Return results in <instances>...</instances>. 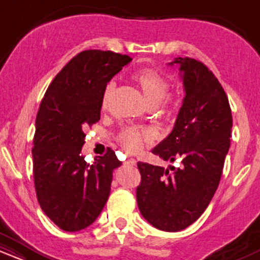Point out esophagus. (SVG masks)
I'll return each instance as SVG.
<instances>
[{"label":"esophagus","instance_id":"obj_1","mask_svg":"<svg viewBox=\"0 0 260 260\" xmlns=\"http://www.w3.org/2000/svg\"><path fill=\"white\" fill-rule=\"evenodd\" d=\"M124 164H127V165H129V166H136V161L134 160H128Z\"/></svg>","mask_w":260,"mask_h":260}]
</instances>
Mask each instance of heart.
<instances>
[{
  "label": "heart",
  "instance_id": "b5f03b06",
  "mask_svg": "<svg viewBox=\"0 0 260 260\" xmlns=\"http://www.w3.org/2000/svg\"><path fill=\"white\" fill-rule=\"evenodd\" d=\"M132 79L137 84L139 85L140 90L144 95L145 100L150 106H156L165 99L169 91V82L166 80L165 77L156 70L153 68H143V70L137 71L133 73ZM113 85L110 83L104 90L103 99H101V106L105 107L109 100L110 95H111ZM154 138L151 131L147 128H137L129 127L122 131L120 134V142L126 149L127 153L136 154L143 149L144 143L151 142Z\"/></svg>",
  "mask_w": 260,
  "mask_h": 260
}]
</instances>
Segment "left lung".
Wrapping results in <instances>:
<instances>
[{
  "mask_svg": "<svg viewBox=\"0 0 260 260\" xmlns=\"http://www.w3.org/2000/svg\"><path fill=\"white\" fill-rule=\"evenodd\" d=\"M183 103L172 132L153 149L180 168L138 162L142 181L137 203L143 217L161 231L177 232L199 219L213 199L230 148L232 113L228 95L214 73L194 58L177 57Z\"/></svg>",
  "mask_w": 260,
  "mask_h": 260,
  "instance_id": "1",
  "label": "left lung"
}]
</instances>
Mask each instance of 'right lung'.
I'll use <instances>...</instances> for the list:
<instances>
[{"label":"right lung","instance_id":"add662e5","mask_svg":"<svg viewBox=\"0 0 260 260\" xmlns=\"http://www.w3.org/2000/svg\"><path fill=\"white\" fill-rule=\"evenodd\" d=\"M131 61L112 51H82L62 68L41 100L31 150L35 190L44 213L63 231L91 225L110 196L112 172L121 161L110 149L90 165L82 147L84 131L100 120L107 83Z\"/></svg>","mask_w":260,"mask_h":260}]
</instances>
